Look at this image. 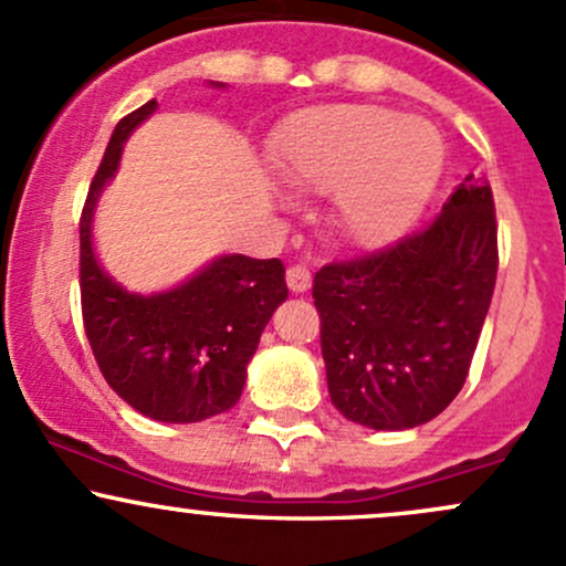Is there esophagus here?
<instances>
[{"label":"esophagus","instance_id":"obj_1","mask_svg":"<svg viewBox=\"0 0 566 566\" xmlns=\"http://www.w3.org/2000/svg\"><path fill=\"white\" fill-rule=\"evenodd\" d=\"M284 276H287V287L293 290V293H306V290L312 287V269H308V265H290Z\"/></svg>","mask_w":566,"mask_h":566}]
</instances>
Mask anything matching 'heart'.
<instances>
[{
	"label": "heart",
	"mask_w": 566,
	"mask_h": 566,
	"mask_svg": "<svg viewBox=\"0 0 566 566\" xmlns=\"http://www.w3.org/2000/svg\"><path fill=\"white\" fill-rule=\"evenodd\" d=\"M443 166L440 136L370 104L308 109L284 126L276 169L297 192H338V217L359 241L400 233L430 198Z\"/></svg>",
	"instance_id": "1"
}]
</instances>
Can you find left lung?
<instances>
[{
	"instance_id": "left-lung-1",
	"label": "left lung",
	"mask_w": 566,
	"mask_h": 566,
	"mask_svg": "<svg viewBox=\"0 0 566 566\" xmlns=\"http://www.w3.org/2000/svg\"><path fill=\"white\" fill-rule=\"evenodd\" d=\"M496 214L473 174L440 214L314 276L333 406L374 430H411L462 389L494 295Z\"/></svg>"
}]
</instances>
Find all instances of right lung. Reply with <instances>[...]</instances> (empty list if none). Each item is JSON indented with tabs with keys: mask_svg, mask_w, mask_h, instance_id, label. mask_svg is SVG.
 <instances>
[{
	"mask_svg": "<svg viewBox=\"0 0 566 566\" xmlns=\"http://www.w3.org/2000/svg\"><path fill=\"white\" fill-rule=\"evenodd\" d=\"M142 104L115 126L80 217V303L98 370L128 406L147 419L190 424L239 402L247 363L273 308L287 297L276 258L222 254L169 293L134 295L93 258L91 220L96 198L115 177L123 142L150 117Z\"/></svg>",
	"mask_w": 566,
	"mask_h": 566,
	"instance_id": "obj_1",
	"label": "right lung"
}]
</instances>
